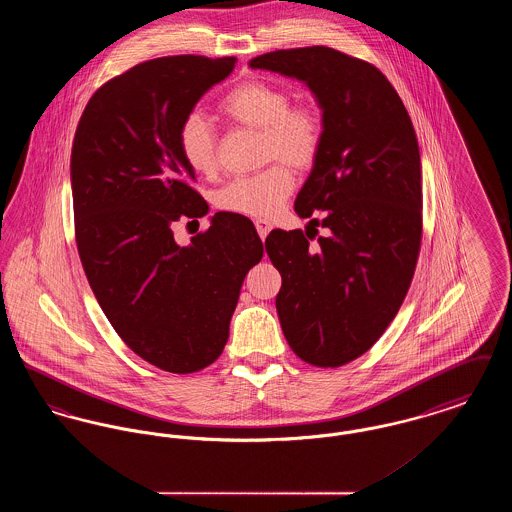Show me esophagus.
Here are the masks:
<instances>
[{"mask_svg": "<svg viewBox=\"0 0 512 512\" xmlns=\"http://www.w3.org/2000/svg\"><path fill=\"white\" fill-rule=\"evenodd\" d=\"M255 228H257V232H259L261 240H265L268 236V232L272 230V222H270V220L257 219L255 220Z\"/></svg>", "mask_w": 512, "mask_h": 512, "instance_id": "34e87169", "label": "esophagus"}]
</instances>
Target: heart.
<instances>
[{"mask_svg":"<svg viewBox=\"0 0 512 512\" xmlns=\"http://www.w3.org/2000/svg\"><path fill=\"white\" fill-rule=\"evenodd\" d=\"M220 111L253 130H263V161H280L263 171L238 176L215 195L220 211L251 219L274 217L295 186L292 169L307 171L317 163L324 124L311 103H290V94L265 80H247L220 103ZM178 149L197 174L217 171V134L203 115H188L178 128ZM289 164L286 166L285 163Z\"/></svg>","mask_w":512,"mask_h":512,"instance_id":"b5f03b06","label":"heart"}]
</instances>
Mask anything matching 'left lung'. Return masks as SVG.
I'll return each mask as SVG.
<instances>
[{
	"mask_svg": "<svg viewBox=\"0 0 512 512\" xmlns=\"http://www.w3.org/2000/svg\"><path fill=\"white\" fill-rule=\"evenodd\" d=\"M249 67L305 82L322 109V149L295 213L324 217L305 232H270L265 247L282 276L276 311L293 353L338 368L380 340L413 280L422 242L413 122L384 74L338 49H278ZM315 225L327 228L320 248L308 245Z\"/></svg>",
	"mask_w": 512,
	"mask_h": 512,
	"instance_id": "obj_1",
	"label": "left lung"
}]
</instances>
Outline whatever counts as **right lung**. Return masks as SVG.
<instances>
[{
	"label": "right lung",
	"mask_w": 512,
	"mask_h": 512,
	"mask_svg": "<svg viewBox=\"0 0 512 512\" xmlns=\"http://www.w3.org/2000/svg\"><path fill=\"white\" fill-rule=\"evenodd\" d=\"M234 65L203 55L140 63L99 88L74 134V234L90 288L121 340L172 374L219 359L245 274L263 257L253 224L230 213L184 247L171 228L209 211L178 128Z\"/></svg>",
	"instance_id": "obj_1"
}]
</instances>
